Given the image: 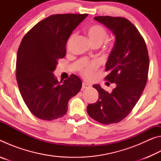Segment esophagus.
Listing matches in <instances>:
<instances>
[{
    "label": "esophagus",
    "instance_id": "1",
    "mask_svg": "<svg viewBox=\"0 0 161 161\" xmlns=\"http://www.w3.org/2000/svg\"><path fill=\"white\" fill-rule=\"evenodd\" d=\"M91 85L88 83H86V82H83L82 83V89H86L88 88V87L90 86Z\"/></svg>",
    "mask_w": 161,
    "mask_h": 161
}]
</instances>
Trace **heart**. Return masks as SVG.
<instances>
[{
  "label": "heart",
  "instance_id": "1",
  "mask_svg": "<svg viewBox=\"0 0 161 161\" xmlns=\"http://www.w3.org/2000/svg\"><path fill=\"white\" fill-rule=\"evenodd\" d=\"M87 35L89 40L94 45H102L107 40L108 32L103 26L99 25H94L91 26L87 30ZM99 64L97 62H92L84 66L81 71V75L86 78H90L96 72Z\"/></svg>",
  "mask_w": 161,
  "mask_h": 161
}]
</instances>
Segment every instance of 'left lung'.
<instances>
[{"label":"left lung","mask_w":161,"mask_h":161,"mask_svg":"<svg viewBox=\"0 0 161 161\" xmlns=\"http://www.w3.org/2000/svg\"><path fill=\"white\" fill-rule=\"evenodd\" d=\"M94 18L116 37L105 65L108 72L105 79L115 83L116 87L109 93L99 84L93 85L99 92V99L87 106V113L99 123H118L129 115L145 88L149 69L148 50L140 32L127 19L111 16Z\"/></svg>","instance_id":"left-lung-1"}]
</instances>
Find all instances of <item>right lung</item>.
<instances>
[{"label":"right lung","instance_id":"1","mask_svg":"<svg viewBox=\"0 0 161 161\" xmlns=\"http://www.w3.org/2000/svg\"><path fill=\"white\" fill-rule=\"evenodd\" d=\"M88 14L49 16L27 32L19 46L16 79L24 102L31 112L43 120L57 119L66 114L68 102L80 91L82 82L72 75L62 83L53 72L66 54L72 31Z\"/></svg>","mask_w":161,"mask_h":161}]
</instances>
